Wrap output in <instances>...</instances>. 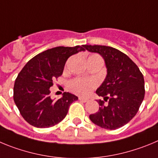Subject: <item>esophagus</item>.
<instances>
[{
    "label": "esophagus",
    "instance_id": "obj_1",
    "mask_svg": "<svg viewBox=\"0 0 158 158\" xmlns=\"http://www.w3.org/2000/svg\"><path fill=\"white\" fill-rule=\"evenodd\" d=\"M79 100L80 101V102H88V99L87 98H81V97H79Z\"/></svg>",
    "mask_w": 158,
    "mask_h": 158
}]
</instances>
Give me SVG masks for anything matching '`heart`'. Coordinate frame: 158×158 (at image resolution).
Wrapping results in <instances>:
<instances>
[{
    "mask_svg": "<svg viewBox=\"0 0 158 158\" xmlns=\"http://www.w3.org/2000/svg\"><path fill=\"white\" fill-rule=\"evenodd\" d=\"M89 58H102L98 54H93L88 57ZM69 88L72 91L76 93V94L81 95V96H86L91 92L94 88L96 87L97 82L94 79H72L69 82Z\"/></svg>",
    "mask_w": 158,
    "mask_h": 158,
    "instance_id": "b5f03b06",
    "label": "heart"
}]
</instances>
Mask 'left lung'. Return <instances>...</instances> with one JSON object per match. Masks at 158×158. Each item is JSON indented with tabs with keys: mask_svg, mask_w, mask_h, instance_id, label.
<instances>
[{
	"mask_svg": "<svg viewBox=\"0 0 158 158\" xmlns=\"http://www.w3.org/2000/svg\"><path fill=\"white\" fill-rule=\"evenodd\" d=\"M83 47L99 53L107 68L106 79L96 90L104 101H97L100 107L97 113L89 115V119L102 128H120L135 116L144 99L143 75L127 55L115 48L98 45Z\"/></svg>",
	"mask_w": 158,
	"mask_h": 158,
	"instance_id": "1",
	"label": "left lung"
}]
</instances>
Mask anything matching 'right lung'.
Instances as JSON below:
<instances>
[{"label":"right lung","mask_w":158,"mask_h":158,"mask_svg":"<svg viewBox=\"0 0 158 158\" xmlns=\"http://www.w3.org/2000/svg\"><path fill=\"white\" fill-rule=\"evenodd\" d=\"M82 46H58L36 55L31 59L17 76L13 98L21 116L30 124L45 128L63 120L69 106L78 97L64 92L61 98L53 102L49 96L52 80L63 73L67 60L84 51Z\"/></svg>","instance_id":"right-lung-1"}]
</instances>
